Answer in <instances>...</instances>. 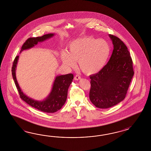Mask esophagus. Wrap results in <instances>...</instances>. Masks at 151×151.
Masks as SVG:
<instances>
[{
	"instance_id": "1",
	"label": "esophagus",
	"mask_w": 151,
	"mask_h": 151,
	"mask_svg": "<svg viewBox=\"0 0 151 151\" xmlns=\"http://www.w3.org/2000/svg\"><path fill=\"white\" fill-rule=\"evenodd\" d=\"M81 79V77L79 76V75H76L75 77H74V80H80Z\"/></svg>"
}]
</instances>
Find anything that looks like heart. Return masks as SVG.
Listing matches in <instances>:
<instances>
[{
  "label": "heart",
  "instance_id": "1",
  "mask_svg": "<svg viewBox=\"0 0 151 151\" xmlns=\"http://www.w3.org/2000/svg\"><path fill=\"white\" fill-rule=\"evenodd\" d=\"M110 46L104 39L91 37H80L71 41L68 52L63 51L61 59L65 65L73 68L78 61L80 68L85 73L99 72L105 66L110 54Z\"/></svg>",
  "mask_w": 151,
  "mask_h": 151
}]
</instances>
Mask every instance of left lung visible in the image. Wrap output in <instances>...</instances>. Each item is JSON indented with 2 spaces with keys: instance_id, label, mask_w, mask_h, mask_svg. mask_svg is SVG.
<instances>
[{
  "instance_id": "left-lung-1",
  "label": "left lung",
  "mask_w": 151,
  "mask_h": 151,
  "mask_svg": "<svg viewBox=\"0 0 151 151\" xmlns=\"http://www.w3.org/2000/svg\"><path fill=\"white\" fill-rule=\"evenodd\" d=\"M114 45L107 64L90 76V100L97 108L107 109L124 100L132 78V60L127 46L118 37L109 34Z\"/></svg>"
}]
</instances>
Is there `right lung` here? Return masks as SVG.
<instances>
[{
  "label": "right lung",
  "instance_id": "right-lung-1",
  "mask_svg": "<svg viewBox=\"0 0 151 151\" xmlns=\"http://www.w3.org/2000/svg\"><path fill=\"white\" fill-rule=\"evenodd\" d=\"M54 35V34H48L42 37H30L27 39L22 46L20 52L24 50L34 47L37 45L38 42L45 41ZM18 59L19 56H17L14 59L13 65L12 68V72L15 84L20 98L28 105L42 112L54 113L61 109L66 100L68 88L73 78V74L69 73L64 75L57 76L55 78L53 86L49 96L44 100H34L25 95L19 86L15 75V70Z\"/></svg>",
  "mask_w": 151,
  "mask_h": 151
}]
</instances>
